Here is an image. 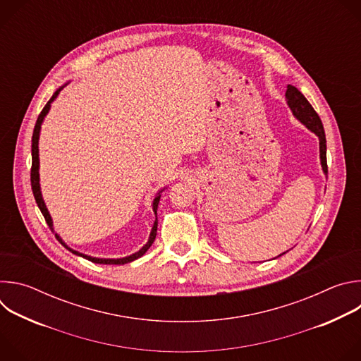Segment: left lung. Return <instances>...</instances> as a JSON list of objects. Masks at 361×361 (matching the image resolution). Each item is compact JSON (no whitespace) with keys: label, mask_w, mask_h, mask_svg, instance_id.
Listing matches in <instances>:
<instances>
[{"label":"left lung","mask_w":361,"mask_h":361,"mask_svg":"<svg viewBox=\"0 0 361 361\" xmlns=\"http://www.w3.org/2000/svg\"><path fill=\"white\" fill-rule=\"evenodd\" d=\"M286 98H287V104L291 109L293 114L308 128L312 130L320 140V159H322V167L323 171L327 174V156H326V134L323 128V123L313 109L310 102L307 101V98L294 87V85H287L286 91ZM284 254V252H283Z\"/></svg>","instance_id":"1"}]
</instances>
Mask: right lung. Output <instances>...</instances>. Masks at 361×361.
I'll use <instances>...</instances> for the list:
<instances>
[{"instance_id": "add662e5", "label": "right lung", "mask_w": 361, "mask_h": 361, "mask_svg": "<svg viewBox=\"0 0 361 361\" xmlns=\"http://www.w3.org/2000/svg\"><path fill=\"white\" fill-rule=\"evenodd\" d=\"M60 90H61V88H60ZM60 90H57V91L53 94V97L49 98V101L44 106L42 111L39 113V116H38V118H37V123H35V127H34V133H32V145H31V156H32V164H31V188H32V192H34V198H35V201H37V205L39 207V210H41V213H42V216H44V219H45V221H47V224H48V227H49L51 230H54V228H53V220H51V217H49V213H48V210H47V207H45L44 200H42V197H41V191H39V176H38V164H39V161H38V137H39V130H41L42 120H44L45 114H47L48 110H49L51 101H54V98L59 95ZM160 197H161V195L159 194L156 198H154V202H152V210H154V213H156V217H157V207H159ZM157 226H159V221H157V219H156V221H154V226H152V230H151V234H149V238H148L147 244H145L140 251H137L135 254L128 255V257H124V259H94V257H90V255H85V254H81V252H78V251L71 250L68 245H66V243H63V240L60 238V235L56 234V237H57V240H59L67 250H70L73 254L81 255V257H84V259L92 262V263H97V264H126V263H130V262H134V260L140 259V257L144 255V252L151 247V244L154 243V240H156V235H157Z\"/></svg>"}]
</instances>
